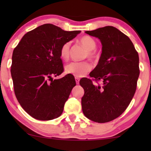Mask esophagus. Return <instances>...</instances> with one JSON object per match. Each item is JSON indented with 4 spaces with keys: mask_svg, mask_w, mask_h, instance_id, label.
<instances>
[{
    "mask_svg": "<svg viewBox=\"0 0 151 151\" xmlns=\"http://www.w3.org/2000/svg\"><path fill=\"white\" fill-rule=\"evenodd\" d=\"M75 80H76V84H79V82H80V78H77L76 77L75 78Z\"/></svg>",
    "mask_w": 151,
    "mask_h": 151,
    "instance_id": "esophagus-1",
    "label": "esophagus"
}]
</instances>
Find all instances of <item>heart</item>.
I'll return each instance as SVG.
<instances>
[{
	"label": "heart",
	"mask_w": 151,
	"mask_h": 151,
	"mask_svg": "<svg viewBox=\"0 0 151 151\" xmlns=\"http://www.w3.org/2000/svg\"><path fill=\"white\" fill-rule=\"evenodd\" d=\"M80 42L88 51V57L94 58L95 54L92 51L96 48V42L93 38L85 36L80 38ZM71 42H67L62 45L60 49V56L63 60L67 61L69 58ZM91 69V66L88 62H72L65 66V71L67 73L71 74L77 78H81L86 76Z\"/></svg>",
	"instance_id": "1"
}]
</instances>
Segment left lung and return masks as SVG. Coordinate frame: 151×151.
<instances>
[{"instance_id": "obj_1", "label": "left lung", "mask_w": 151, "mask_h": 151, "mask_svg": "<svg viewBox=\"0 0 151 151\" xmlns=\"http://www.w3.org/2000/svg\"><path fill=\"white\" fill-rule=\"evenodd\" d=\"M85 33L98 38L102 44L98 64L89 76L102 83L98 85L88 78L80 80L84 90L82 111L91 120L108 122L118 117L133 98L139 75V55L129 37L114 27Z\"/></svg>"}]
</instances>
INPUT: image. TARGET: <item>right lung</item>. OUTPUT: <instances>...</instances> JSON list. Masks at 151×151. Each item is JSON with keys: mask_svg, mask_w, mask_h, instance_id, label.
Here are the masks:
<instances>
[{"mask_svg": "<svg viewBox=\"0 0 151 151\" xmlns=\"http://www.w3.org/2000/svg\"><path fill=\"white\" fill-rule=\"evenodd\" d=\"M80 31L67 32L45 24L24 35L12 54L11 74L14 93L22 109L39 120L60 117L72 88L73 75L60 79L63 72L60 49Z\"/></svg>", "mask_w": 151, "mask_h": 151, "instance_id": "obj_1", "label": "right lung"}]
</instances>
